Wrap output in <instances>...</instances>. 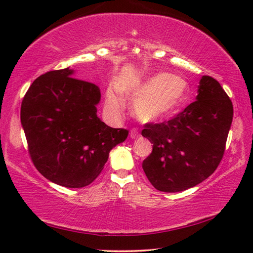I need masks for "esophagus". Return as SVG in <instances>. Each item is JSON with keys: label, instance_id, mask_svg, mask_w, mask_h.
Segmentation results:
<instances>
[{"label": "esophagus", "instance_id": "obj_1", "mask_svg": "<svg viewBox=\"0 0 253 253\" xmlns=\"http://www.w3.org/2000/svg\"><path fill=\"white\" fill-rule=\"evenodd\" d=\"M139 137V132L137 131V129H131L130 130V138H132V139H135V138H138Z\"/></svg>", "mask_w": 253, "mask_h": 253}]
</instances>
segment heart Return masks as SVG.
Wrapping results in <instances>:
<instances>
[{"label":"heart","mask_w":253,"mask_h":253,"mask_svg":"<svg viewBox=\"0 0 253 253\" xmlns=\"http://www.w3.org/2000/svg\"><path fill=\"white\" fill-rule=\"evenodd\" d=\"M187 90L185 79L166 72L137 83H123L118 85V91L123 96L134 99L131 113L144 123H157L174 116L185 102ZM106 106L111 113H118L124 104L116 93L109 90Z\"/></svg>","instance_id":"heart-1"}]
</instances>
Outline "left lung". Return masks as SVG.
Masks as SVG:
<instances>
[{
  "mask_svg": "<svg viewBox=\"0 0 253 253\" xmlns=\"http://www.w3.org/2000/svg\"><path fill=\"white\" fill-rule=\"evenodd\" d=\"M196 100L168 122L145 124L153 144L143 169L156 190L182 192L198 185L219 166L232 124L233 106L217 81L200 80Z\"/></svg>",
  "mask_w": 253,
  "mask_h": 253,
  "instance_id": "obj_1",
  "label": "left lung"
}]
</instances>
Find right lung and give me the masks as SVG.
I'll return each mask as SVG.
<instances>
[{
  "label": "right lung",
  "mask_w": 253,
  "mask_h": 253,
  "mask_svg": "<svg viewBox=\"0 0 253 253\" xmlns=\"http://www.w3.org/2000/svg\"><path fill=\"white\" fill-rule=\"evenodd\" d=\"M74 74L66 68L34 80L21 105V124L37 169L58 185L80 188L98 177L128 130L98 118L100 89Z\"/></svg>",
  "instance_id": "obj_1"
}]
</instances>
